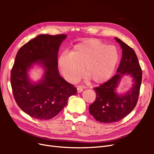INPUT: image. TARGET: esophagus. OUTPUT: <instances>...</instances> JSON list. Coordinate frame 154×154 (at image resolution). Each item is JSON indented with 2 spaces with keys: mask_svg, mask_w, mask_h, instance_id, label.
I'll return each instance as SVG.
<instances>
[{
  "mask_svg": "<svg viewBox=\"0 0 154 154\" xmlns=\"http://www.w3.org/2000/svg\"><path fill=\"white\" fill-rule=\"evenodd\" d=\"M83 87L82 86H78L77 87V91L78 92H82L83 91Z\"/></svg>",
  "mask_w": 154,
  "mask_h": 154,
  "instance_id": "obj_1",
  "label": "esophagus"
}]
</instances>
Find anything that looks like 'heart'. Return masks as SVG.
Here are the masks:
<instances>
[{
    "label": "heart",
    "mask_w": 154,
    "mask_h": 154,
    "mask_svg": "<svg viewBox=\"0 0 154 154\" xmlns=\"http://www.w3.org/2000/svg\"><path fill=\"white\" fill-rule=\"evenodd\" d=\"M118 61L119 53L114 46L106 45L97 39H87L74 45L71 53L60 55L58 66L69 82L78 81L83 71L87 80L97 85L111 77Z\"/></svg>",
    "instance_id": "obj_1"
}]
</instances>
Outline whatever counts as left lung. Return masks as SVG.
<instances>
[{
    "label": "left lung",
    "instance_id": "1",
    "mask_svg": "<svg viewBox=\"0 0 154 154\" xmlns=\"http://www.w3.org/2000/svg\"><path fill=\"white\" fill-rule=\"evenodd\" d=\"M115 39L120 44L123 54L117 73L103 84L94 88L96 98L88 107L95 119L104 123L117 122L131 112L137 104L142 81V70L135 51L120 39ZM124 75L131 76L134 83L128 91L119 95L116 88Z\"/></svg>",
    "mask_w": 154,
    "mask_h": 154
}]
</instances>
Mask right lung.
I'll use <instances>...</instances> for the list:
<instances>
[{"label": "right lung", "mask_w": 154, "mask_h": 154, "mask_svg": "<svg viewBox=\"0 0 154 154\" xmlns=\"http://www.w3.org/2000/svg\"><path fill=\"white\" fill-rule=\"evenodd\" d=\"M67 35H40L18 50L11 72L14 98L25 113L38 119H49L66 105L69 97L77 89L60 76L58 53ZM44 68L41 80L33 83L28 71L34 64Z\"/></svg>", "instance_id": "1"}]
</instances>
